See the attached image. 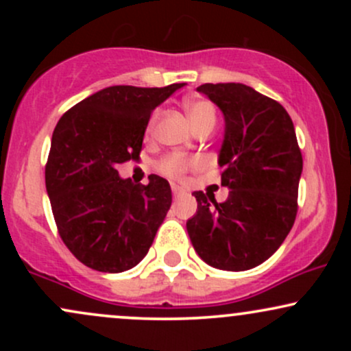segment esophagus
<instances>
[{
    "label": "esophagus",
    "instance_id": "esophagus-1",
    "mask_svg": "<svg viewBox=\"0 0 351 351\" xmlns=\"http://www.w3.org/2000/svg\"><path fill=\"white\" fill-rule=\"evenodd\" d=\"M171 189H173V196H175V198H180V196H183L184 193H186L183 188L178 186V184H173Z\"/></svg>",
    "mask_w": 351,
    "mask_h": 351
}]
</instances>
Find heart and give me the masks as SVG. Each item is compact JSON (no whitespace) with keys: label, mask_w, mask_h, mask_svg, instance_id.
Returning a JSON list of instances; mask_svg holds the SVG:
<instances>
[{"label":"heart","mask_w":351,"mask_h":351,"mask_svg":"<svg viewBox=\"0 0 351 351\" xmlns=\"http://www.w3.org/2000/svg\"><path fill=\"white\" fill-rule=\"evenodd\" d=\"M184 108H186V114L191 120L193 127L204 122V120H216V108L209 100L204 99H189L184 102ZM198 162L193 158H186V156L180 155V153H173V155L167 156L160 168L165 175L171 176V178H183L184 173L188 171V168L195 167Z\"/></svg>","instance_id":"obj_1"}]
</instances>
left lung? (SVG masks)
Wrapping results in <instances>:
<instances>
[{"instance_id":"obj_1","label":"left lung","mask_w":351,"mask_h":351,"mask_svg":"<svg viewBox=\"0 0 351 351\" xmlns=\"http://www.w3.org/2000/svg\"><path fill=\"white\" fill-rule=\"evenodd\" d=\"M196 90L219 107L224 138L217 163L228 199L195 191L198 209L186 229L211 267L247 271L267 261L293 226L302 153L287 110L244 84H203Z\"/></svg>"}]
</instances>
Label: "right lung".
<instances>
[{"label": "right lung", "mask_w": 351, "mask_h": 351, "mask_svg": "<svg viewBox=\"0 0 351 351\" xmlns=\"http://www.w3.org/2000/svg\"><path fill=\"white\" fill-rule=\"evenodd\" d=\"M183 86L102 88L56 125L47 196L64 244L87 267L117 274L147 256L171 206L170 183L150 175L134 184L117 165L138 158L152 112Z\"/></svg>", "instance_id": "1"}]
</instances>
